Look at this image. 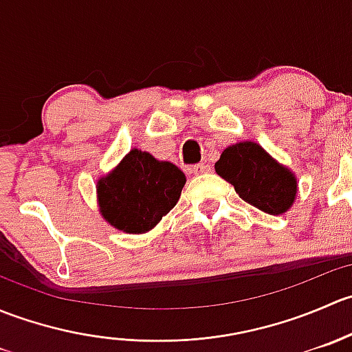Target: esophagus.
I'll use <instances>...</instances> for the list:
<instances>
[{
	"instance_id": "esophagus-1",
	"label": "esophagus",
	"mask_w": 352,
	"mask_h": 352,
	"mask_svg": "<svg viewBox=\"0 0 352 352\" xmlns=\"http://www.w3.org/2000/svg\"><path fill=\"white\" fill-rule=\"evenodd\" d=\"M208 172H211V165H208V163H197L192 166V173H196V175H202V173Z\"/></svg>"
}]
</instances>
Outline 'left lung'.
<instances>
[{
    "instance_id": "1",
    "label": "left lung",
    "mask_w": 352,
    "mask_h": 352,
    "mask_svg": "<svg viewBox=\"0 0 352 352\" xmlns=\"http://www.w3.org/2000/svg\"><path fill=\"white\" fill-rule=\"evenodd\" d=\"M214 168L245 202L269 214L286 212L296 196L293 173L252 141L226 148Z\"/></svg>"
}]
</instances>
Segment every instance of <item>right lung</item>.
I'll use <instances>...</instances> for the list:
<instances>
[{
	"label": "right lung",
	"instance_id": "add662e5",
	"mask_svg": "<svg viewBox=\"0 0 352 352\" xmlns=\"http://www.w3.org/2000/svg\"><path fill=\"white\" fill-rule=\"evenodd\" d=\"M186 175L170 162L131 150L116 170L98 180L100 212L117 230L144 233L179 201Z\"/></svg>",
	"mask_w": 352,
	"mask_h": 352
}]
</instances>
